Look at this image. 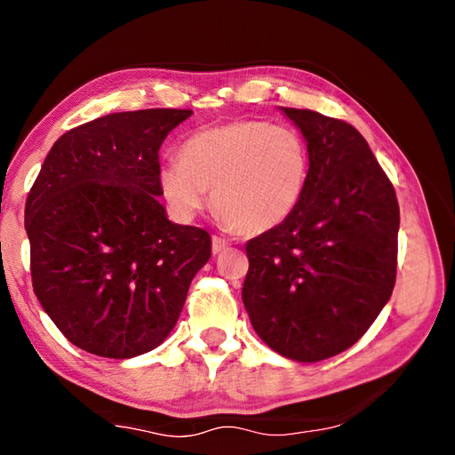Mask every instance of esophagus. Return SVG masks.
<instances>
[{
  "instance_id": "1",
  "label": "esophagus",
  "mask_w": 455,
  "mask_h": 455,
  "mask_svg": "<svg viewBox=\"0 0 455 455\" xmlns=\"http://www.w3.org/2000/svg\"><path fill=\"white\" fill-rule=\"evenodd\" d=\"M225 249H228V241H225L222 236H212V252L214 255H219V252H222Z\"/></svg>"
}]
</instances>
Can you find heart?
<instances>
[{"label":"heart","mask_w":455,"mask_h":455,"mask_svg":"<svg viewBox=\"0 0 455 455\" xmlns=\"http://www.w3.org/2000/svg\"><path fill=\"white\" fill-rule=\"evenodd\" d=\"M311 172L305 138L289 126L238 120L200 130L180 148V164L160 168L164 198L184 219L209 204L222 225L263 235L299 209Z\"/></svg>","instance_id":"b5f03b06"}]
</instances>
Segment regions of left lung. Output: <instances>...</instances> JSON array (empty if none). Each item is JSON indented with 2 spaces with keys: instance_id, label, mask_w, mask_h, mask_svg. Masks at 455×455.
I'll return each mask as SVG.
<instances>
[{
  "instance_id": "left-lung-1",
  "label": "left lung",
  "mask_w": 455,
  "mask_h": 455,
  "mask_svg": "<svg viewBox=\"0 0 455 455\" xmlns=\"http://www.w3.org/2000/svg\"><path fill=\"white\" fill-rule=\"evenodd\" d=\"M283 112L309 146V184L289 220L246 243L243 303L268 347L315 363L357 343L389 301L399 204L351 124L313 110Z\"/></svg>"
}]
</instances>
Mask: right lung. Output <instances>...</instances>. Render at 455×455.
<instances>
[{
	"instance_id": "obj_1",
	"label": "right lung",
	"mask_w": 455,
	"mask_h": 455,
	"mask_svg": "<svg viewBox=\"0 0 455 455\" xmlns=\"http://www.w3.org/2000/svg\"><path fill=\"white\" fill-rule=\"evenodd\" d=\"M192 110L150 108L60 136L26 203L37 301L70 343L108 359L152 351L174 329L211 235L166 219L158 150Z\"/></svg>"
}]
</instances>
